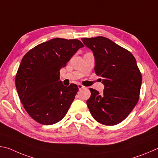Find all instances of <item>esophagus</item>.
<instances>
[{
	"label": "esophagus",
	"instance_id": "1",
	"mask_svg": "<svg viewBox=\"0 0 158 158\" xmlns=\"http://www.w3.org/2000/svg\"><path fill=\"white\" fill-rule=\"evenodd\" d=\"M77 86H78V88H79V90H81V89H84V85H82L81 84H78V85H77Z\"/></svg>",
	"mask_w": 158,
	"mask_h": 158
}]
</instances>
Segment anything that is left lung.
<instances>
[{
	"label": "left lung",
	"mask_w": 158,
	"mask_h": 158,
	"mask_svg": "<svg viewBox=\"0 0 158 158\" xmlns=\"http://www.w3.org/2000/svg\"><path fill=\"white\" fill-rule=\"evenodd\" d=\"M92 51L95 72L102 77L103 93L90 89L86 101L93 117L101 124L114 125L123 121L137 105L141 74L135 58L130 52L106 37L81 38Z\"/></svg>",
	"instance_id": "left-lung-1"
}]
</instances>
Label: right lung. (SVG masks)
Listing matches in <instances>:
<instances>
[{
	"label": "right lung",
	"instance_id": "right-lung-1",
	"mask_svg": "<svg viewBox=\"0 0 158 158\" xmlns=\"http://www.w3.org/2000/svg\"><path fill=\"white\" fill-rule=\"evenodd\" d=\"M84 44L78 40L54 38L35 47L21 61L15 78L18 95L31 118L42 125L63 118L78 92V86H65L60 69Z\"/></svg>",
	"mask_w": 158,
	"mask_h": 158
}]
</instances>
